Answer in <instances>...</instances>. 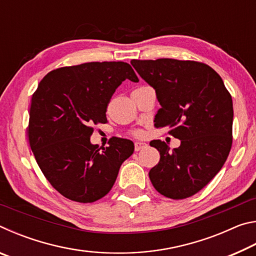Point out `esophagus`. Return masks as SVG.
<instances>
[{
  "instance_id": "esophagus-1",
  "label": "esophagus",
  "mask_w": 256,
  "mask_h": 256,
  "mask_svg": "<svg viewBox=\"0 0 256 256\" xmlns=\"http://www.w3.org/2000/svg\"><path fill=\"white\" fill-rule=\"evenodd\" d=\"M146 146L148 144H144V142H136V144H134V149H136V151H138V150L146 148Z\"/></svg>"
}]
</instances>
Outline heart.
I'll return each instance as SVG.
<instances>
[{
    "instance_id": "1",
    "label": "heart",
    "mask_w": 256,
    "mask_h": 256,
    "mask_svg": "<svg viewBox=\"0 0 256 256\" xmlns=\"http://www.w3.org/2000/svg\"><path fill=\"white\" fill-rule=\"evenodd\" d=\"M133 134H134V136H142V131H138H138H134Z\"/></svg>"
}]
</instances>
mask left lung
<instances>
[{
    "mask_svg": "<svg viewBox=\"0 0 256 256\" xmlns=\"http://www.w3.org/2000/svg\"><path fill=\"white\" fill-rule=\"evenodd\" d=\"M131 64L156 90L162 105L156 128H168L180 140L170 150L162 140L149 177L164 196L182 200L201 190L222 170L232 144V99L214 68L196 60H132Z\"/></svg>",
    "mask_w": 256,
    "mask_h": 256,
    "instance_id": "8db88e82",
    "label": "left lung"
}]
</instances>
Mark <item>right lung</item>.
Listing matches in <instances>:
<instances>
[{"mask_svg": "<svg viewBox=\"0 0 256 256\" xmlns=\"http://www.w3.org/2000/svg\"><path fill=\"white\" fill-rule=\"evenodd\" d=\"M126 79L138 81L128 63H84L47 73L32 94L30 148L47 180L68 200L92 203L105 196L133 154L126 138H112L102 150L90 142L92 125L107 122L112 94Z\"/></svg>", "mask_w": 256, "mask_h": 256, "instance_id": "1", "label": "right lung"}]
</instances>
